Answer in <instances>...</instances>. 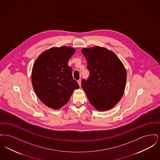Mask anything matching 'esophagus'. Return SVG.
Instances as JSON below:
<instances>
[{
	"instance_id": "esophagus-1",
	"label": "esophagus",
	"mask_w": 160,
	"mask_h": 160,
	"mask_svg": "<svg viewBox=\"0 0 160 160\" xmlns=\"http://www.w3.org/2000/svg\"><path fill=\"white\" fill-rule=\"evenodd\" d=\"M81 81H82L81 79H79V80L77 81V82H78V83L80 86H81Z\"/></svg>"
}]
</instances>
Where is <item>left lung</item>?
Here are the masks:
<instances>
[{
  "label": "left lung",
  "instance_id": "8db88e82",
  "mask_svg": "<svg viewBox=\"0 0 160 160\" xmlns=\"http://www.w3.org/2000/svg\"><path fill=\"white\" fill-rule=\"evenodd\" d=\"M82 52L89 71L88 78L82 80V87L97 110H108L122 98L127 81L125 68L118 56L106 48H84Z\"/></svg>",
  "mask_w": 160,
  "mask_h": 160
}]
</instances>
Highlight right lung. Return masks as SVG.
<instances>
[{"instance_id":"obj_1","label":"right lung","mask_w":160,"mask_h":160,"mask_svg":"<svg viewBox=\"0 0 160 160\" xmlns=\"http://www.w3.org/2000/svg\"><path fill=\"white\" fill-rule=\"evenodd\" d=\"M76 52L72 47H53L44 52L34 63L32 83L39 99L47 107L59 109L68 102L79 85L68 62Z\"/></svg>"}]
</instances>
